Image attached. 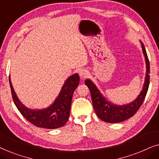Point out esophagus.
I'll return each instance as SVG.
<instances>
[{"label":"esophagus","instance_id":"obj_1","mask_svg":"<svg viewBox=\"0 0 159 159\" xmlns=\"http://www.w3.org/2000/svg\"><path fill=\"white\" fill-rule=\"evenodd\" d=\"M79 75H80V77L82 78V79H84V78H85L86 77H88V71H87L86 69H81V70L79 71Z\"/></svg>","mask_w":159,"mask_h":159}]
</instances>
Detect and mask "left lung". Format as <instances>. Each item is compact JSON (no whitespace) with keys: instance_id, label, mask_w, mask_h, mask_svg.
I'll list each match as a JSON object with an SVG mask.
<instances>
[{"instance_id":"1","label":"left lung","mask_w":159,"mask_h":159,"mask_svg":"<svg viewBox=\"0 0 159 159\" xmlns=\"http://www.w3.org/2000/svg\"><path fill=\"white\" fill-rule=\"evenodd\" d=\"M141 45L146 64V75L143 90L134 101L123 106L116 105L108 101L90 80H86L84 82L86 85L90 89L93 108L97 116L106 122L118 123L127 120V119L135 114L144 101L150 83V63L144 45L142 42Z\"/></svg>"}]
</instances>
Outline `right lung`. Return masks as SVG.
<instances>
[{"mask_svg":"<svg viewBox=\"0 0 159 159\" xmlns=\"http://www.w3.org/2000/svg\"><path fill=\"white\" fill-rule=\"evenodd\" d=\"M80 83L78 74L71 75L65 81L58 96L53 103L44 109L28 108L19 101L14 92L9 76V84L13 100L21 115L32 125L38 127L56 129L61 127L68 121L70 114L71 100L75 89Z\"/></svg>","mask_w":159,"mask_h":159,"instance_id":"1","label":"right lung"}]
</instances>
